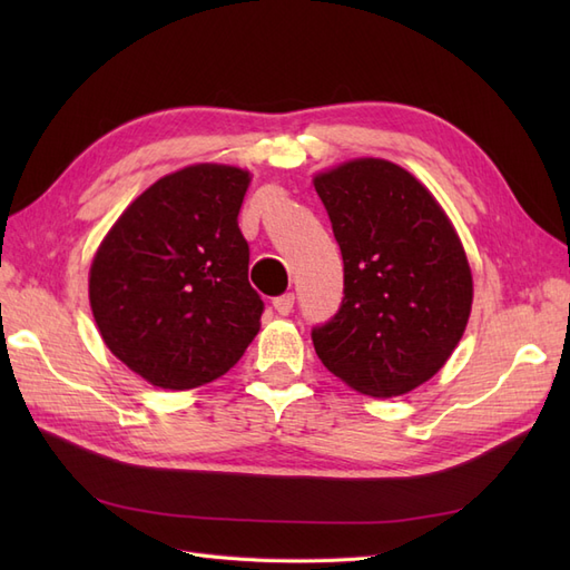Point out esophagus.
Segmentation results:
<instances>
[{
    "instance_id": "1",
    "label": "esophagus",
    "mask_w": 570,
    "mask_h": 570,
    "mask_svg": "<svg viewBox=\"0 0 570 570\" xmlns=\"http://www.w3.org/2000/svg\"><path fill=\"white\" fill-rule=\"evenodd\" d=\"M292 306H295V295H292V292H287V295H283V297H275L273 299V308L281 316H289L292 314Z\"/></svg>"
}]
</instances>
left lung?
Segmentation results:
<instances>
[{
    "instance_id": "left-lung-1",
    "label": "left lung",
    "mask_w": 570,
    "mask_h": 570,
    "mask_svg": "<svg viewBox=\"0 0 570 570\" xmlns=\"http://www.w3.org/2000/svg\"><path fill=\"white\" fill-rule=\"evenodd\" d=\"M344 262V299L314 327L323 366L387 400L430 381L469 325L473 275L433 193L387 159H352L314 176Z\"/></svg>"
}]
</instances>
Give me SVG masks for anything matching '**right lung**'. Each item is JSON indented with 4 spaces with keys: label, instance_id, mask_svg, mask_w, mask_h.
<instances>
[{
    "label": "right lung",
    "instance_id": "obj_1",
    "mask_svg": "<svg viewBox=\"0 0 570 570\" xmlns=\"http://www.w3.org/2000/svg\"><path fill=\"white\" fill-rule=\"evenodd\" d=\"M252 174L193 164L135 197L95 252L90 308L109 352L154 387L226 375L262 327L237 214Z\"/></svg>",
    "mask_w": 570,
    "mask_h": 570
}]
</instances>
